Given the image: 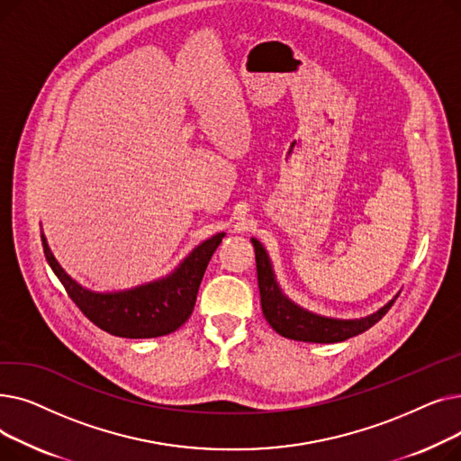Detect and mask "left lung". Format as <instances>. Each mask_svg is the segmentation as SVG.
I'll use <instances>...</instances> for the list:
<instances>
[{"instance_id":"1","label":"left lung","mask_w":461,"mask_h":461,"mask_svg":"<svg viewBox=\"0 0 461 461\" xmlns=\"http://www.w3.org/2000/svg\"><path fill=\"white\" fill-rule=\"evenodd\" d=\"M252 245L256 250V271L263 316L278 334L292 338V340L313 344H334L348 340V338L365 332L372 325H375L394 304V301H391L379 312L372 313V316L351 321L316 316V313L299 308L295 303L282 295L275 282L267 252H265V249L256 239H252Z\"/></svg>"}]
</instances>
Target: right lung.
<instances>
[{
	"instance_id": "1",
	"label": "right lung",
	"mask_w": 461,
	"mask_h": 461,
	"mask_svg": "<svg viewBox=\"0 0 461 461\" xmlns=\"http://www.w3.org/2000/svg\"><path fill=\"white\" fill-rule=\"evenodd\" d=\"M222 237L224 233H218L207 239L181 263L174 275L160 282L121 294H93L59 267L46 245L44 235H41L46 261L72 303L91 323L121 338H157L177 330L190 318L209 259L222 243Z\"/></svg>"
}]
</instances>
